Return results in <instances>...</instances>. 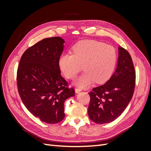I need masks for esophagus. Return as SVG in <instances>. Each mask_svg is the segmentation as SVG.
Wrapping results in <instances>:
<instances>
[{
  "label": "esophagus",
  "mask_w": 151,
  "mask_h": 151,
  "mask_svg": "<svg viewBox=\"0 0 151 151\" xmlns=\"http://www.w3.org/2000/svg\"><path fill=\"white\" fill-rule=\"evenodd\" d=\"M81 91H82V89L81 88H76V89H75V91L76 93H79V92H81Z\"/></svg>",
  "instance_id": "1"
}]
</instances>
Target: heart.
Returning a JSON list of instances; mask_svg holds the SVG:
<instances>
[{
    "instance_id": "obj_1",
    "label": "heart",
    "mask_w": 151,
    "mask_h": 151,
    "mask_svg": "<svg viewBox=\"0 0 151 151\" xmlns=\"http://www.w3.org/2000/svg\"><path fill=\"white\" fill-rule=\"evenodd\" d=\"M73 55L63 54L58 65L68 79H74L83 66L84 72L76 81L81 88H86L94 81L104 83L110 78L117 62V53L111 45L94 40H83L72 48Z\"/></svg>"
}]
</instances>
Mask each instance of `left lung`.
Instances as JSON below:
<instances>
[{
  "instance_id": "obj_1",
  "label": "left lung",
  "mask_w": 151,
  "mask_h": 151,
  "mask_svg": "<svg viewBox=\"0 0 151 151\" xmlns=\"http://www.w3.org/2000/svg\"><path fill=\"white\" fill-rule=\"evenodd\" d=\"M135 71L129 53L118 47L115 72L106 83L89 93L90 119L98 124L111 122L121 115L133 96Z\"/></svg>"
}]
</instances>
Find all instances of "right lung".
I'll list each match as a JSON object with an SVG mask.
<instances>
[{
	"label": "right lung",
	"instance_id": "add662e5",
	"mask_svg": "<svg viewBox=\"0 0 151 151\" xmlns=\"http://www.w3.org/2000/svg\"><path fill=\"white\" fill-rule=\"evenodd\" d=\"M65 41L52 37L27 49L20 59L17 85L20 98L33 115L47 123L55 124L65 117L64 102L75 95L61 76L58 60Z\"/></svg>",
	"mask_w": 151,
	"mask_h": 151
}]
</instances>
